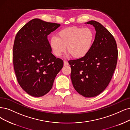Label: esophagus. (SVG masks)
Listing matches in <instances>:
<instances>
[{"mask_svg": "<svg viewBox=\"0 0 130 130\" xmlns=\"http://www.w3.org/2000/svg\"><path fill=\"white\" fill-rule=\"evenodd\" d=\"M69 65V64L68 61L66 60H64V66H68Z\"/></svg>", "mask_w": 130, "mask_h": 130, "instance_id": "obj_1", "label": "esophagus"}]
</instances>
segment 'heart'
Here are the masks:
<instances>
[{
  "instance_id": "heart-1",
  "label": "heart",
  "mask_w": 130,
  "mask_h": 130,
  "mask_svg": "<svg viewBox=\"0 0 130 130\" xmlns=\"http://www.w3.org/2000/svg\"><path fill=\"white\" fill-rule=\"evenodd\" d=\"M94 40V34L89 28L71 27L59 31L57 37L50 40V46L54 54L60 57L68 51L75 58H81L90 50Z\"/></svg>"
}]
</instances>
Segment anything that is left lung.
<instances>
[{"instance_id":"8db88e82","label":"left lung","mask_w":130,"mask_h":130,"mask_svg":"<svg viewBox=\"0 0 130 130\" xmlns=\"http://www.w3.org/2000/svg\"><path fill=\"white\" fill-rule=\"evenodd\" d=\"M96 35L92 48L85 57L70 60L71 79L75 90L86 98L95 97L107 88L116 69L118 50L112 35L100 23L90 21Z\"/></svg>"}]
</instances>
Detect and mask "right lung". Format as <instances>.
<instances>
[{
  "label": "right lung",
  "instance_id": "add662e5",
  "mask_svg": "<svg viewBox=\"0 0 130 130\" xmlns=\"http://www.w3.org/2000/svg\"><path fill=\"white\" fill-rule=\"evenodd\" d=\"M60 26L34 19L17 32L13 49L14 69L21 88L34 97H41L52 87L63 60L51 53L47 35Z\"/></svg>",
  "mask_w": 130,
  "mask_h": 130
}]
</instances>
